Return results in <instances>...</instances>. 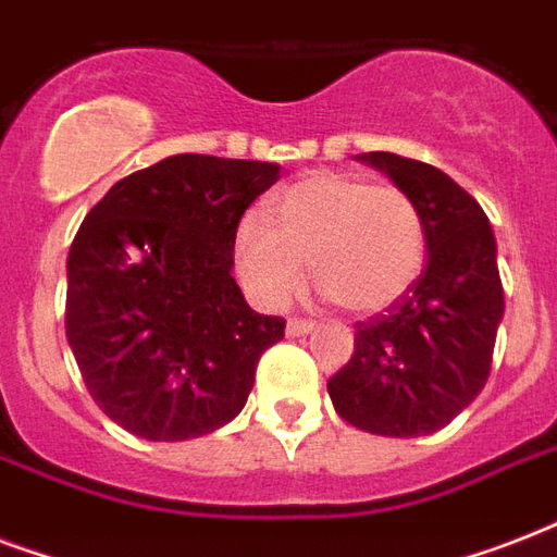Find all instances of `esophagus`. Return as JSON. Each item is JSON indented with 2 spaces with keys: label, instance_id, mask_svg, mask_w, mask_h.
<instances>
[{
  "label": "esophagus",
  "instance_id": "obj_1",
  "mask_svg": "<svg viewBox=\"0 0 557 557\" xmlns=\"http://www.w3.org/2000/svg\"><path fill=\"white\" fill-rule=\"evenodd\" d=\"M314 330V323L312 321H306V318H288L286 323V335H306V332H312Z\"/></svg>",
  "mask_w": 557,
  "mask_h": 557
}]
</instances>
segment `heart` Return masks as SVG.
Here are the masks:
<instances>
[{"mask_svg":"<svg viewBox=\"0 0 557 557\" xmlns=\"http://www.w3.org/2000/svg\"><path fill=\"white\" fill-rule=\"evenodd\" d=\"M265 218L239 219L234 260L265 306L304 286V260L326 297L349 314H375L413 288L428 260L422 210L405 190L338 170L280 187Z\"/></svg>","mask_w":557,"mask_h":557,"instance_id":"b5f03b06","label":"heart"}]
</instances>
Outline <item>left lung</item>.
Returning a JSON list of instances; mask_svg holds the SVG:
<instances>
[{
    "label": "left lung",
    "instance_id": "obj_1",
    "mask_svg": "<svg viewBox=\"0 0 557 557\" xmlns=\"http://www.w3.org/2000/svg\"><path fill=\"white\" fill-rule=\"evenodd\" d=\"M419 205L428 262L401 300L356 323V352L326 389L344 422L379 436H428L466 410L488 381L503 321L497 243L462 187L424 161L364 152Z\"/></svg>",
    "mask_w": 557,
    "mask_h": 557
}]
</instances>
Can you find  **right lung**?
Segmentation results:
<instances>
[{
  "instance_id": "obj_1",
  "label": "right lung",
  "mask_w": 557,
  "mask_h": 557,
  "mask_svg": "<svg viewBox=\"0 0 557 557\" xmlns=\"http://www.w3.org/2000/svg\"><path fill=\"white\" fill-rule=\"evenodd\" d=\"M277 178L269 161L185 152L121 178L86 213L65 262V338L124 431L196 440L245 407L286 321L245 304L234 234Z\"/></svg>"
}]
</instances>
